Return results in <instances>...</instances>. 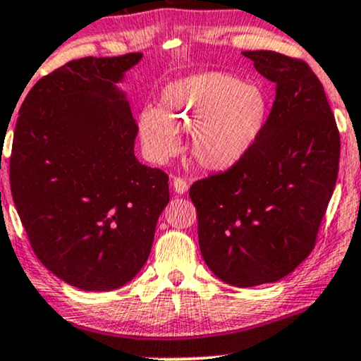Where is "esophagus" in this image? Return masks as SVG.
<instances>
[{"label": "esophagus", "instance_id": "1", "mask_svg": "<svg viewBox=\"0 0 361 361\" xmlns=\"http://www.w3.org/2000/svg\"><path fill=\"white\" fill-rule=\"evenodd\" d=\"M173 190H175L178 195L186 193V190H188V183H186L185 178H181V176L173 178Z\"/></svg>", "mask_w": 361, "mask_h": 361}]
</instances>
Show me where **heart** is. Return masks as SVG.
<instances>
[{
    "instance_id": "heart-1",
    "label": "heart",
    "mask_w": 361,
    "mask_h": 361,
    "mask_svg": "<svg viewBox=\"0 0 361 361\" xmlns=\"http://www.w3.org/2000/svg\"><path fill=\"white\" fill-rule=\"evenodd\" d=\"M270 100L259 85L224 71H205L169 82L161 109L140 110V140L151 159L164 163L180 149L178 128L192 132L193 159L222 171L251 151L267 126Z\"/></svg>"
}]
</instances>
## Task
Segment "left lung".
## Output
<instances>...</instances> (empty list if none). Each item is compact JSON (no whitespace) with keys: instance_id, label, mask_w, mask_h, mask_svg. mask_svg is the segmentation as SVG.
I'll use <instances>...</instances> for the list:
<instances>
[{"instance_id":"8db88e82","label":"left lung","mask_w":361,"mask_h":361,"mask_svg":"<svg viewBox=\"0 0 361 361\" xmlns=\"http://www.w3.org/2000/svg\"><path fill=\"white\" fill-rule=\"evenodd\" d=\"M275 82L259 139L226 171L190 188L207 267L234 287L279 281L310 255L336 185L339 132L307 62L243 52Z\"/></svg>"}]
</instances>
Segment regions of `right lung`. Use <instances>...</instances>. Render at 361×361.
Listing matches in <instances>:
<instances>
[{"label":"right lung","mask_w":361,"mask_h":361,"mask_svg":"<svg viewBox=\"0 0 361 361\" xmlns=\"http://www.w3.org/2000/svg\"><path fill=\"white\" fill-rule=\"evenodd\" d=\"M142 57H81L40 78L16 118L11 195L40 263L106 292L144 267L168 175L134 156L137 122L117 82Z\"/></svg>","instance_id":"right-lung-1"}]
</instances>
